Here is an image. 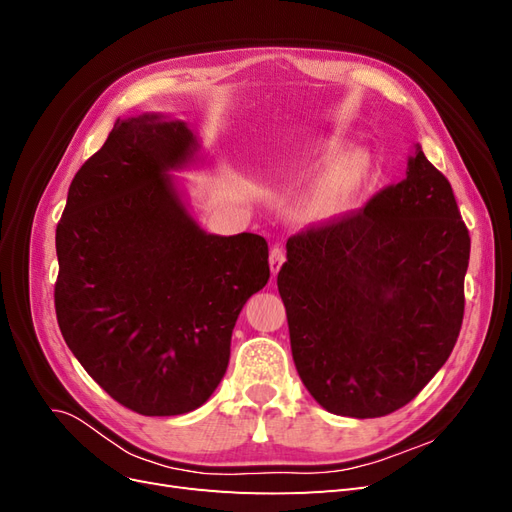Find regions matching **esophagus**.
I'll return each mask as SVG.
<instances>
[{"instance_id":"1","label":"esophagus","mask_w":512,"mask_h":512,"mask_svg":"<svg viewBox=\"0 0 512 512\" xmlns=\"http://www.w3.org/2000/svg\"><path fill=\"white\" fill-rule=\"evenodd\" d=\"M284 260H286V254H284V250L282 247H273L271 250V254H269V267H271V273H273V277L277 275V271L282 269V265H284Z\"/></svg>"}]
</instances>
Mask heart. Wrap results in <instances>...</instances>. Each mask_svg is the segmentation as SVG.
I'll return each mask as SVG.
<instances>
[{
    "instance_id": "heart-1",
    "label": "heart",
    "mask_w": 512,
    "mask_h": 512,
    "mask_svg": "<svg viewBox=\"0 0 512 512\" xmlns=\"http://www.w3.org/2000/svg\"><path fill=\"white\" fill-rule=\"evenodd\" d=\"M344 151V143L335 136H322L309 143L305 151L294 162V170L316 166ZM369 173V156L365 151H348L346 156L335 160L322 177L316 181L312 192L305 198V213L312 220H331L344 213L352 200L363 188Z\"/></svg>"
}]
</instances>
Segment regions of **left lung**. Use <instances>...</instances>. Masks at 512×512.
Returning <instances> with one entry per match:
<instances>
[{"label": "left lung", "instance_id": "8db88e82", "mask_svg": "<svg viewBox=\"0 0 512 512\" xmlns=\"http://www.w3.org/2000/svg\"><path fill=\"white\" fill-rule=\"evenodd\" d=\"M277 290L305 389L339 416H386L451 356L470 232L451 183L414 145L406 179L286 243Z\"/></svg>", "mask_w": 512, "mask_h": 512}]
</instances>
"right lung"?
I'll return each instance as SVG.
<instances>
[{"instance_id": "1", "label": "right lung", "mask_w": 512, "mask_h": 512, "mask_svg": "<svg viewBox=\"0 0 512 512\" xmlns=\"http://www.w3.org/2000/svg\"><path fill=\"white\" fill-rule=\"evenodd\" d=\"M196 151L185 121L117 119L74 175L55 232L61 335L108 395L143 416L205 404L239 312L271 275L260 235H209L185 209L168 173Z\"/></svg>"}]
</instances>
